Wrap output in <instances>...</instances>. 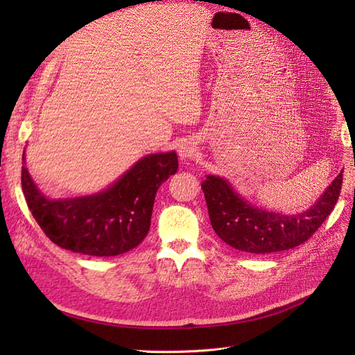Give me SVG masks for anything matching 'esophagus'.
Returning a JSON list of instances; mask_svg holds the SVG:
<instances>
[{
    "label": "esophagus",
    "mask_w": 355,
    "mask_h": 355,
    "mask_svg": "<svg viewBox=\"0 0 355 355\" xmlns=\"http://www.w3.org/2000/svg\"><path fill=\"white\" fill-rule=\"evenodd\" d=\"M178 154H179V157L182 160H191V159H193V155L196 154L195 143H192L191 139L183 141V143L178 148Z\"/></svg>",
    "instance_id": "1"
}]
</instances>
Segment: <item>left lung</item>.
Instances as JSON below:
<instances>
[{
    "mask_svg": "<svg viewBox=\"0 0 355 355\" xmlns=\"http://www.w3.org/2000/svg\"><path fill=\"white\" fill-rule=\"evenodd\" d=\"M341 187L343 172L309 209L287 216L252 205L220 176L209 175L201 185L212 229L224 243L248 253L288 250L307 242L331 214Z\"/></svg>",
    "mask_w": 355,
    "mask_h": 355,
    "instance_id": "obj_1",
    "label": "left lung"
}]
</instances>
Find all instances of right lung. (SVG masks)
<instances>
[{
    "instance_id": "1",
    "label": "right lung",
    "mask_w": 355,
    "mask_h": 355,
    "mask_svg": "<svg viewBox=\"0 0 355 355\" xmlns=\"http://www.w3.org/2000/svg\"><path fill=\"white\" fill-rule=\"evenodd\" d=\"M178 166L175 151L150 154L107 189L71 200H49L23 166L21 188L32 216L55 245L90 257H116L143 242L155 193Z\"/></svg>"
}]
</instances>
